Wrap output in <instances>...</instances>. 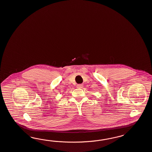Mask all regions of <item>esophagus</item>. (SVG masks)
<instances>
[{"label": "esophagus", "mask_w": 152, "mask_h": 152, "mask_svg": "<svg viewBox=\"0 0 152 152\" xmlns=\"http://www.w3.org/2000/svg\"><path fill=\"white\" fill-rule=\"evenodd\" d=\"M83 87V84H78L77 85V88H82Z\"/></svg>", "instance_id": "obj_1"}]
</instances>
